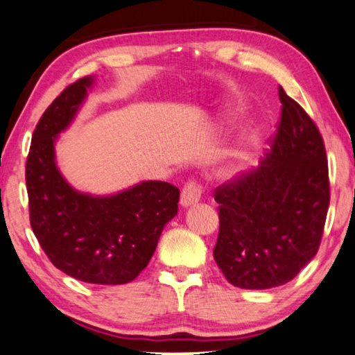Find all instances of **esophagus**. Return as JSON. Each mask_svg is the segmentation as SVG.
<instances>
[{
  "label": "esophagus",
  "instance_id": "34e87169",
  "mask_svg": "<svg viewBox=\"0 0 355 355\" xmlns=\"http://www.w3.org/2000/svg\"><path fill=\"white\" fill-rule=\"evenodd\" d=\"M201 193L202 188L198 182H189L184 184L182 189V196H180V204H182V207L194 206V204L201 199Z\"/></svg>",
  "mask_w": 355,
  "mask_h": 355
}]
</instances>
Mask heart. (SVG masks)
I'll list each match as a JSON object with an SVG mask.
<instances>
[{"instance_id":"obj_1","label":"heart","mask_w":355,"mask_h":355,"mask_svg":"<svg viewBox=\"0 0 355 355\" xmlns=\"http://www.w3.org/2000/svg\"><path fill=\"white\" fill-rule=\"evenodd\" d=\"M248 161H249V148H248V144H244L243 148H239L238 151L233 154V161L228 167V173L234 175V173L241 172L244 166L248 164Z\"/></svg>"}]
</instances>
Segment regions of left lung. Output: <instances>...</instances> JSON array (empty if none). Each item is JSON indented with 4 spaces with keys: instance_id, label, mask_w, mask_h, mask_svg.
<instances>
[{
    "instance_id": "1",
    "label": "left lung",
    "mask_w": 355,
    "mask_h": 355,
    "mask_svg": "<svg viewBox=\"0 0 355 355\" xmlns=\"http://www.w3.org/2000/svg\"><path fill=\"white\" fill-rule=\"evenodd\" d=\"M282 119L256 171L216 188L214 259L233 286H282L315 257L329 206L325 144L315 123L279 87Z\"/></svg>"
}]
</instances>
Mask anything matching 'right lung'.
<instances>
[{"instance_id": "add662e5", "label": "right lung", "mask_w": 355, "mask_h": 355, "mask_svg": "<svg viewBox=\"0 0 355 355\" xmlns=\"http://www.w3.org/2000/svg\"><path fill=\"white\" fill-rule=\"evenodd\" d=\"M88 76L69 85L37 123L26 166L30 225L49 261L69 277L94 284L137 278L177 216L180 189L141 182L109 196L77 191L59 172L54 144L93 87Z\"/></svg>"}]
</instances>
